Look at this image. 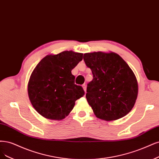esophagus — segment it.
Returning <instances> with one entry per match:
<instances>
[{
  "instance_id": "obj_1",
  "label": "esophagus",
  "mask_w": 159,
  "mask_h": 159,
  "mask_svg": "<svg viewBox=\"0 0 159 159\" xmlns=\"http://www.w3.org/2000/svg\"><path fill=\"white\" fill-rule=\"evenodd\" d=\"M82 87H83V89H84L85 93H86V85L85 84H84L83 85H82Z\"/></svg>"
}]
</instances>
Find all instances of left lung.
Segmentation results:
<instances>
[{
    "mask_svg": "<svg viewBox=\"0 0 159 159\" xmlns=\"http://www.w3.org/2000/svg\"><path fill=\"white\" fill-rule=\"evenodd\" d=\"M84 60L93 77L87 84L85 97L95 116L107 121L125 116L132 111L138 93L132 70L112 52L85 53Z\"/></svg>",
    "mask_w": 159,
    "mask_h": 159,
    "instance_id": "1",
    "label": "left lung"
}]
</instances>
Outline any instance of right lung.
<instances>
[{
    "instance_id": "1",
    "label": "right lung",
    "mask_w": 159,
    "mask_h": 159,
    "mask_svg": "<svg viewBox=\"0 0 159 159\" xmlns=\"http://www.w3.org/2000/svg\"><path fill=\"white\" fill-rule=\"evenodd\" d=\"M83 59V53L72 51L48 54L38 63L27 85L31 105L45 118L62 120L83 97L81 86L74 83L72 70Z\"/></svg>"
}]
</instances>
